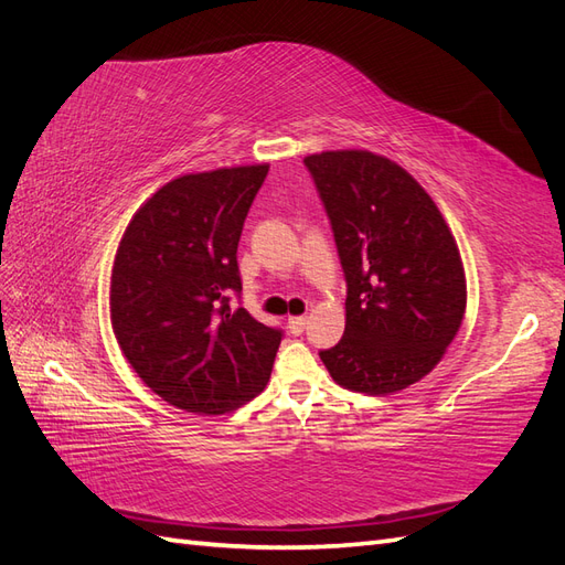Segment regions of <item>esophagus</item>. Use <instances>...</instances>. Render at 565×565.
I'll use <instances>...</instances> for the list:
<instances>
[{"label": "esophagus", "mask_w": 565, "mask_h": 565, "mask_svg": "<svg viewBox=\"0 0 565 565\" xmlns=\"http://www.w3.org/2000/svg\"><path fill=\"white\" fill-rule=\"evenodd\" d=\"M306 322H309V318H306V316H292L287 320V328L292 334H301L306 330Z\"/></svg>", "instance_id": "34e87169"}]
</instances>
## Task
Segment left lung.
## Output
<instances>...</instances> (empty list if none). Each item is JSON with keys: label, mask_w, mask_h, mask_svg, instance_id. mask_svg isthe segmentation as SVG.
<instances>
[{"label": "left lung", "mask_w": 565, "mask_h": 565, "mask_svg": "<svg viewBox=\"0 0 565 565\" xmlns=\"http://www.w3.org/2000/svg\"><path fill=\"white\" fill-rule=\"evenodd\" d=\"M347 276V328L320 351L332 380L388 396L426 377L459 332L467 278L436 202L401 164L370 150L303 158Z\"/></svg>", "instance_id": "obj_1"}]
</instances>
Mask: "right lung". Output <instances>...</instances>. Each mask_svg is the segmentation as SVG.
<instances>
[{
	"label": "right lung",
	"mask_w": 565,
	"mask_h": 565,
	"mask_svg": "<svg viewBox=\"0 0 565 565\" xmlns=\"http://www.w3.org/2000/svg\"><path fill=\"white\" fill-rule=\"evenodd\" d=\"M268 164L183 174L129 221L110 276V322L143 384L185 413L224 415L262 393L282 332L231 309L237 243Z\"/></svg>",
	"instance_id": "add662e5"
}]
</instances>
